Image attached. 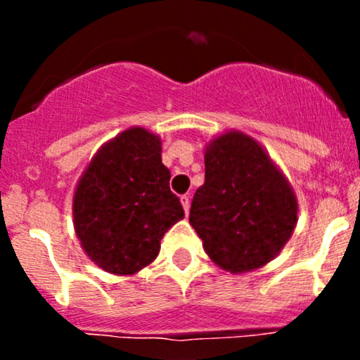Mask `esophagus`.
<instances>
[{
    "mask_svg": "<svg viewBox=\"0 0 360 360\" xmlns=\"http://www.w3.org/2000/svg\"><path fill=\"white\" fill-rule=\"evenodd\" d=\"M181 203H183L184 212H190V197H188V195H183V197H181Z\"/></svg>",
    "mask_w": 360,
    "mask_h": 360,
    "instance_id": "esophagus-1",
    "label": "esophagus"
}]
</instances>
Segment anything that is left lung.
I'll return each mask as SVG.
<instances>
[{"label": "left lung", "mask_w": 360, "mask_h": 360, "mask_svg": "<svg viewBox=\"0 0 360 360\" xmlns=\"http://www.w3.org/2000/svg\"><path fill=\"white\" fill-rule=\"evenodd\" d=\"M296 221L292 188L256 141L228 132L209 144L190 223L214 263L231 274L263 266L291 238Z\"/></svg>", "instance_id": "8db88e82"}]
</instances>
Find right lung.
Segmentation results:
<instances>
[{"label":"right lung","instance_id":"right-lung-1","mask_svg":"<svg viewBox=\"0 0 360 360\" xmlns=\"http://www.w3.org/2000/svg\"><path fill=\"white\" fill-rule=\"evenodd\" d=\"M162 144L144 129H129L99 150L72 200L75 230L103 270L130 275L150 264L160 240L184 217L170 191Z\"/></svg>","mask_w":360,"mask_h":360}]
</instances>
